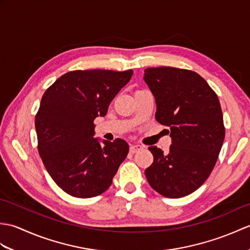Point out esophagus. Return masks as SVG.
Here are the masks:
<instances>
[{"instance_id":"obj_1","label":"esophagus","mask_w":250,"mask_h":250,"mask_svg":"<svg viewBox=\"0 0 250 250\" xmlns=\"http://www.w3.org/2000/svg\"><path fill=\"white\" fill-rule=\"evenodd\" d=\"M143 148H144V147H143L142 145H139V144H133V145H131V146H130V152H132V153H135V152H137V151L142 150Z\"/></svg>"}]
</instances>
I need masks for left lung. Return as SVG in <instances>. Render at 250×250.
Wrapping results in <instances>:
<instances>
[{"label":"left lung","instance_id":"1","mask_svg":"<svg viewBox=\"0 0 250 250\" xmlns=\"http://www.w3.org/2000/svg\"><path fill=\"white\" fill-rule=\"evenodd\" d=\"M144 81L156 99V119L171 129L168 152L150 146L148 183L171 199L192 193L208 178L224 144L219 99L203 77L184 68L148 67Z\"/></svg>","mask_w":250,"mask_h":250}]
</instances>
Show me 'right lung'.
Returning a JSON list of instances; mask_svg holds the SVG:
<instances>
[{"mask_svg":"<svg viewBox=\"0 0 250 250\" xmlns=\"http://www.w3.org/2000/svg\"><path fill=\"white\" fill-rule=\"evenodd\" d=\"M133 71H72L46 90L35 116L37 149L54 182L75 198H92L109 188L126 158L125 141L94 139L93 121L108 106Z\"/></svg>","mask_w":250,"mask_h":250,"instance_id":"1","label":"right lung"}]
</instances>
